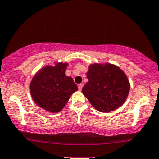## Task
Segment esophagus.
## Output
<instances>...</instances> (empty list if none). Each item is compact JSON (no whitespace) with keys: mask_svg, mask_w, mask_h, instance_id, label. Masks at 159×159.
I'll list each match as a JSON object with an SVG mask.
<instances>
[{"mask_svg":"<svg viewBox=\"0 0 159 159\" xmlns=\"http://www.w3.org/2000/svg\"><path fill=\"white\" fill-rule=\"evenodd\" d=\"M83 83H80V84L78 85V88H79V90H80V91L82 90V89H83Z\"/></svg>","mask_w":159,"mask_h":159,"instance_id":"obj_1","label":"esophagus"}]
</instances>
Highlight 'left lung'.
Wrapping results in <instances>:
<instances>
[{"instance_id": "8db88e82", "label": "left lung", "mask_w": 159, "mask_h": 159, "mask_svg": "<svg viewBox=\"0 0 159 159\" xmlns=\"http://www.w3.org/2000/svg\"><path fill=\"white\" fill-rule=\"evenodd\" d=\"M86 76L89 81L82 92L98 111H113L127 99L130 83L124 71L116 65L94 63L89 66Z\"/></svg>"}]
</instances>
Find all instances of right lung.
<instances>
[{"instance_id":"add662e5","label":"right lung","mask_w":159,"mask_h":159,"mask_svg":"<svg viewBox=\"0 0 159 159\" xmlns=\"http://www.w3.org/2000/svg\"><path fill=\"white\" fill-rule=\"evenodd\" d=\"M67 63L46 65L34 76L30 92L35 103L46 111L58 113L67 103L71 94L78 90L70 76L65 75Z\"/></svg>"}]
</instances>
